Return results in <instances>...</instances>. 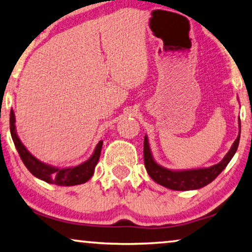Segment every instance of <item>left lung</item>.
Segmentation results:
<instances>
[{
    "label": "left lung",
    "instance_id": "8db88e82",
    "mask_svg": "<svg viewBox=\"0 0 252 252\" xmlns=\"http://www.w3.org/2000/svg\"><path fill=\"white\" fill-rule=\"evenodd\" d=\"M241 125L239 120V135L233 142L231 149L227 151L224 158L217 165H213L209 168H197V169H186V170H171L165 168L155 161L151 154L149 141L147 135H145L143 142V158H145V167L149 174V176L156 183L163 187L174 190H191L198 189L206 186L207 184L213 182L222 170L227 166L231 159L238 149L239 141H240Z\"/></svg>",
    "mask_w": 252,
    "mask_h": 252
}]
</instances>
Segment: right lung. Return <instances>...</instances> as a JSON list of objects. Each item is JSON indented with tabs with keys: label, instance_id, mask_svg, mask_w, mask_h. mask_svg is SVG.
Masks as SVG:
<instances>
[{
	"label": "right lung",
	"instance_id": "obj_1",
	"mask_svg": "<svg viewBox=\"0 0 252 252\" xmlns=\"http://www.w3.org/2000/svg\"><path fill=\"white\" fill-rule=\"evenodd\" d=\"M10 131L14 146L20 155V158H21V160L25 163L28 170L34 177L58 186H74L86 183L93 176L95 166L97 165L99 156H101L103 140L97 143L93 155L85 162L75 167L59 168V167H55L40 161L39 159L35 158L33 155H31L30 151L23 146V143L18 137L17 130H15V115L13 110H11L10 112Z\"/></svg>",
	"mask_w": 252,
	"mask_h": 252
}]
</instances>
